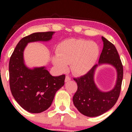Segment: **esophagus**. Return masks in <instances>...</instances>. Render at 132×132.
I'll list each match as a JSON object with an SVG mask.
<instances>
[{"label": "esophagus", "mask_w": 132, "mask_h": 132, "mask_svg": "<svg viewBox=\"0 0 132 132\" xmlns=\"http://www.w3.org/2000/svg\"><path fill=\"white\" fill-rule=\"evenodd\" d=\"M70 80H71L70 77H69L68 75L66 76V78H65V82H68V81H70Z\"/></svg>", "instance_id": "esophagus-1"}]
</instances>
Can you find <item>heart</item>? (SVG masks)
<instances>
[{
	"mask_svg": "<svg viewBox=\"0 0 132 132\" xmlns=\"http://www.w3.org/2000/svg\"><path fill=\"white\" fill-rule=\"evenodd\" d=\"M57 55L53 57V63L61 72H65L71 63L72 72L86 74L92 68L99 55V48L94 42L78 39H68L57 46Z\"/></svg>",
	"mask_w": 132,
	"mask_h": 132,
	"instance_id": "1",
	"label": "heart"
}]
</instances>
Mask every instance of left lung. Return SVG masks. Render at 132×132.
<instances>
[{"label":"left lung","instance_id":"1","mask_svg":"<svg viewBox=\"0 0 132 132\" xmlns=\"http://www.w3.org/2000/svg\"><path fill=\"white\" fill-rule=\"evenodd\" d=\"M104 47L100 56L99 64L108 63L117 71V84L111 91H100L94 82L95 64L85 75L73 79L78 84V89L74 95V105L81 113L87 117L101 116L110 110L119 97L123 79V65L116 46L104 37H102Z\"/></svg>","mask_w":132,"mask_h":132}]
</instances>
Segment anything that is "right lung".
Here are the masks:
<instances>
[{"mask_svg":"<svg viewBox=\"0 0 132 132\" xmlns=\"http://www.w3.org/2000/svg\"><path fill=\"white\" fill-rule=\"evenodd\" d=\"M53 31L34 33L18 43L9 61V84L12 94L23 109L41 113L48 109L58 89L64 84L65 75L52 76L45 67L30 69L23 63V50L27 43L48 41Z\"/></svg>","mask_w":132,"mask_h":132,"instance_id":"obj_1","label":"right lung"}]
</instances>
